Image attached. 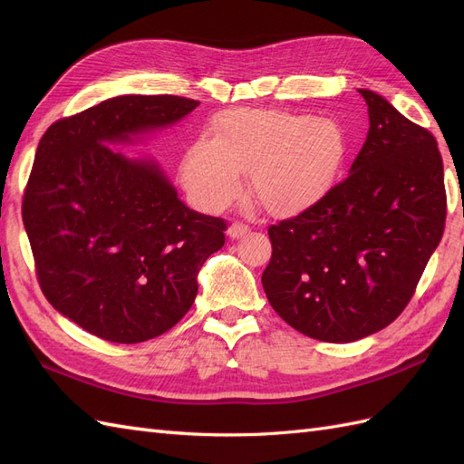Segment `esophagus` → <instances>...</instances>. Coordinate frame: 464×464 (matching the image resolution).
<instances>
[{"instance_id": "obj_1", "label": "esophagus", "mask_w": 464, "mask_h": 464, "mask_svg": "<svg viewBox=\"0 0 464 464\" xmlns=\"http://www.w3.org/2000/svg\"><path fill=\"white\" fill-rule=\"evenodd\" d=\"M247 232H249V227H247V224L240 222V220L232 222L230 228H228V236H230V237H242V236H246Z\"/></svg>"}]
</instances>
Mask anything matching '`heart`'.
Instances as JSON below:
<instances>
[{"label": "heart", "mask_w": 464, "mask_h": 464, "mask_svg": "<svg viewBox=\"0 0 464 464\" xmlns=\"http://www.w3.org/2000/svg\"><path fill=\"white\" fill-rule=\"evenodd\" d=\"M346 157L343 128L329 118L276 110H230L215 120L210 141L195 143L181 162V179L207 210L227 207L249 189L271 215L288 217L325 195Z\"/></svg>", "instance_id": "heart-1"}]
</instances>
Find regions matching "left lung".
I'll use <instances>...</instances> for the list:
<instances>
[{"mask_svg": "<svg viewBox=\"0 0 464 464\" xmlns=\"http://www.w3.org/2000/svg\"><path fill=\"white\" fill-rule=\"evenodd\" d=\"M360 94L370 131L348 178L271 224L273 254L261 276L273 310L323 343H353L395 321L445 228L435 137L383 96Z\"/></svg>", "mask_w": 464, "mask_h": 464, "instance_id": "left-lung-1", "label": "left lung"}]
</instances>
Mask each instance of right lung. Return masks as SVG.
I'll return each mask as SVG.
<instances>
[{"label":"right lung","instance_id":"add662e5","mask_svg":"<svg viewBox=\"0 0 464 464\" xmlns=\"http://www.w3.org/2000/svg\"><path fill=\"white\" fill-rule=\"evenodd\" d=\"M198 101L174 94L108 98L53 121L23 195L38 285L79 327L110 343L160 336L198 296V273L224 246L227 220L178 199L160 168L114 143L176 123Z\"/></svg>","mask_w":464,"mask_h":464}]
</instances>
